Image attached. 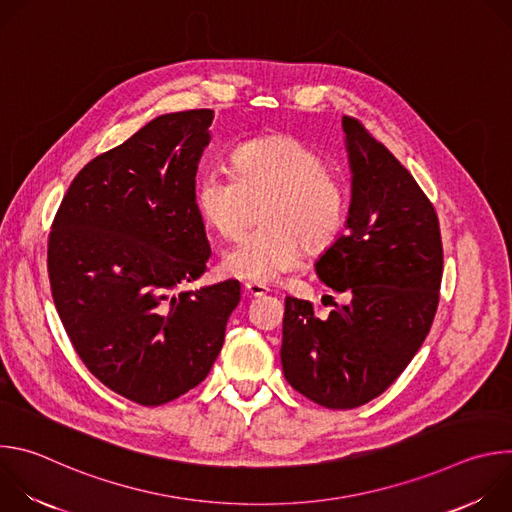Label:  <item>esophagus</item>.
I'll use <instances>...</instances> for the list:
<instances>
[{"instance_id": "34e87169", "label": "esophagus", "mask_w": 512, "mask_h": 512, "mask_svg": "<svg viewBox=\"0 0 512 512\" xmlns=\"http://www.w3.org/2000/svg\"><path fill=\"white\" fill-rule=\"evenodd\" d=\"M269 291V287L265 283H259V281H247L245 283V294L251 296V298H259V296H265Z\"/></svg>"}]
</instances>
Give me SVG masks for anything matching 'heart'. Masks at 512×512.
Wrapping results in <instances>:
<instances>
[{
  "mask_svg": "<svg viewBox=\"0 0 512 512\" xmlns=\"http://www.w3.org/2000/svg\"><path fill=\"white\" fill-rule=\"evenodd\" d=\"M231 176L204 172L194 186L196 210L218 237L237 239L251 204L263 200L261 229L225 253V269L237 277L267 281L294 271L304 242L330 245L346 221L348 198L340 178L306 141L269 135L241 143L229 158Z\"/></svg>",
  "mask_w": 512,
  "mask_h": 512,
  "instance_id": "1",
  "label": "heart"
}]
</instances>
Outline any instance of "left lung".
<instances>
[{
  "label": "left lung",
  "instance_id": "obj_1",
  "mask_svg": "<svg viewBox=\"0 0 512 512\" xmlns=\"http://www.w3.org/2000/svg\"><path fill=\"white\" fill-rule=\"evenodd\" d=\"M352 174L346 233L316 261L350 302L318 318L285 298L281 367L287 383L328 409L379 397L423 344L440 302L444 249L433 204L364 125L344 115Z\"/></svg>",
  "mask_w": 512,
  "mask_h": 512
}]
</instances>
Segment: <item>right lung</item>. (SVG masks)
I'll use <instances>...</instances> for the list:
<instances>
[{
  "mask_svg": "<svg viewBox=\"0 0 512 512\" xmlns=\"http://www.w3.org/2000/svg\"><path fill=\"white\" fill-rule=\"evenodd\" d=\"M210 109L152 119L68 186L48 237L56 312L85 367L139 405L200 385L223 348L237 279L182 291L210 245L194 186Z\"/></svg>",
  "mask_w": 512,
  "mask_h": 512,
  "instance_id": "add662e5",
  "label": "right lung"
}]
</instances>
